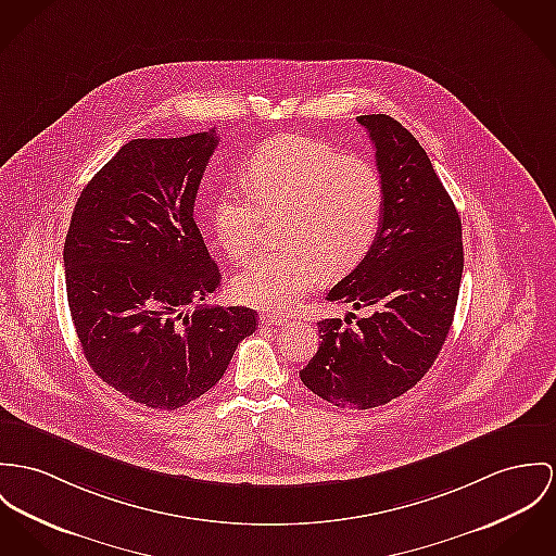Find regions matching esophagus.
<instances>
[{"label":"esophagus","mask_w":556,"mask_h":556,"mask_svg":"<svg viewBox=\"0 0 556 556\" xmlns=\"http://www.w3.org/2000/svg\"><path fill=\"white\" fill-rule=\"evenodd\" d=\"M260 321H262L264 326H283V324H288V317H286V315H281V313L266 311V313H262V315H260Z\"/></svg>","instance_id":"1"}]
</instances>
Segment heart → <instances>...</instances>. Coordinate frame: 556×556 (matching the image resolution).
Here are the masks:
<instances>
[{
    "label": "heart",
    "instance_id": "b5f03b06",
    "mask_svg": "<svg viewBox=\"0 0 556 556\" xmlns=\"http://www.w3.org/2000/svg\"><path fill=\"white\" fill-rule=\"evenodd\" d=\"M248 192L226 190L212 207V228L226 256L243 262L256 248L262 214H283L290 248L256 257L232 281L235 296L266 311H286L326 270L341 275L366 256L383 219L379 167L341 154L321 139L277 135L245 165Z\"/></svg>",
    "mask_w": 556,
    "mask_h": 556
}]
</instances>
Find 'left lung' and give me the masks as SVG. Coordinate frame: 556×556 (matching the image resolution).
<instances>
[{
	"instance_id": "1",
	"label": "left lung",
	"mask_w": 556,
	"mask_h": 556,
	"mask_svg": "<svg viewBox=\"0 0 556 556\" xmlns=\"http://www.w3.org/2000/svg\"><path fill=\"white\" fill-rule=\"evenodd\" d=\"M384 184L383 219L364 260L328 292L370 315L324 319L300 381L339 408H375L419 383L448 337L464 273L462 217L410 130L359 116Z\"/></svg>"
}]
</instances>
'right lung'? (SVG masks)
Segmentation results:
<instances>
[{
    "instance_id": "obj_1",
    "label": "right lung",
    "mask_w": 556,
    "mask_h": 556,
    "mask_svg": "<svg viewBox=\"0 0 556 556\" xmlns=\"http://www.w3.org/2000/svg\"><path fill=\"white\" fill-rule=\"evenodd\" d=\"M217 137L132 139L86 184L65 237V283L86 362L148 408L175 410L210 391L256 332L248 306L189 304L219 270L194 222Z\"/></svg>"
}]
</instances>
